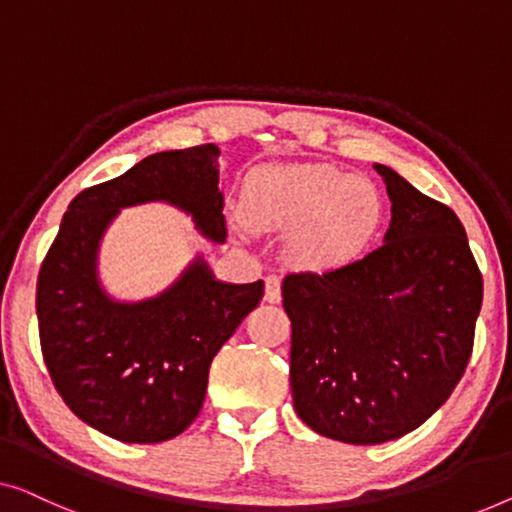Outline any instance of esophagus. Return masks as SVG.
I'll use <instances>...</instances> for the list:
<instances>
[{
    "label": "esophagus",
    "mask_w": 512,
    "mask_h": 512,
    "mask_svg": "<svg viewBox=\"0 0 512 512\" xmlns=\"http://www.w3.org/2000/svg\"><path fill=\"white\" fill-rule=\"evenodd\" d=\"M279 300H281V279L277 274H268V277H265V302L277 305Z\"/></svg>",
    "instance_id": "obj_1"
}]
</instances>
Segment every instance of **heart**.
<instances>
[{
    "mask_svg": "<svg viewBox=\"0 0 512 512\" xmlns=\"http://www.w3.org/2000/svg\"><path fill=\"white\" fill-rule=\"evenodd\" d=\"M247 203L258 224L298 228L291 254L311 270L355 261L372 244L385 217L379 184L367 175H346L323 164L261 168L249 180Z\"/></svg>",
    "mask_w": 512,
    "mask_h": 512,
    "instance_id": "heart-1",
    "label": "heart"
}]
</instances>
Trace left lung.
Instances as JSON below:
<instances>
[{"instance_id": "left-lung-1", "label": "left lung", "mask_w": 512, "mask_h": 512, "mask_svg": "<svg viewBox=\"0 0 512 512\" xmlns=\"http://www.w3.org/2000/svg\"><path fill=\"white\" fill-rule=\"evenodd\" d=\"M374 168L392 214L381 247L281 284L295 413L316 434L355 446L399 439L446 402L483 305L457 214L390 166Z\"/></svg>"}]
</instances>
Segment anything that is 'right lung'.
<instances>
[{"mask_svg":"<svg viewBox=\"0 0 512 512\" xmlns=\"http://www.w3.org/2000/svg\"><path fill=\"white\" fill-rule=\"evenodd\" d=\"M164 203L226 242L219 150L157 152L73 198L36 281L41 351L66 406L124 443H161L201 411L207 374L235 328L258 307L263 281L214 277L203 254L150 298L120 300L99 272L103 235L127 207Z\"/></svg>","mask_w":512,"mask_h":512,"instance_id":"right-lung-1","label":"right lung"}]
</instances>
